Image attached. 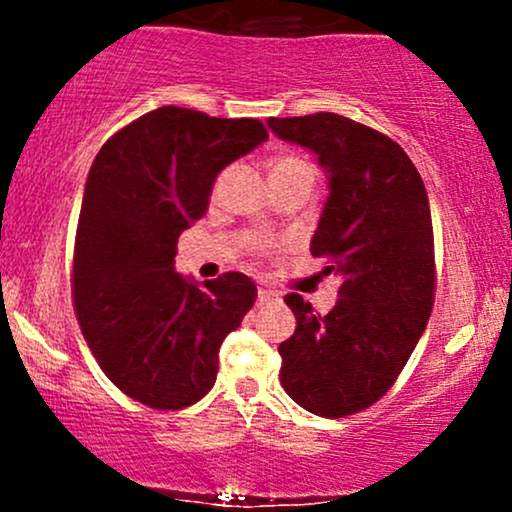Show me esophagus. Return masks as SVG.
<instances>
[{
    "instance_id": "34e87169",
    "label": "esophagus",
    "mask_w": 512,
    "mask_h": 512,
    "mask_svg": "<svg viewBox=\"0 0 512 512\" xmlns=\"http://www.w3.org/2000/svg\"><path fill=\"white\" fill-rule=\"evenodd\" d=\"M276 298H279V293L272 289H264V286L257 289V301L260 303H272V301H276Z\"/></svg>"
}]
</instances>
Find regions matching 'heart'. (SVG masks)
<instances>
[{"instance_id":"obj_1","label":"heart","mask_w":512,"mask_h":512,"mask_svg":"<svg viewBox=\"0 0 512 512\" xmlns=\"http://www.w3.org/2000/svg\"><path fill=\"white\" fill-rule=\"evenodd\" d=\"M272 173H308V175H313L315 170H313V166H310L308 161H305V158H298V156H284V158H279V161L274 163V166H272ZM252 248H257V250H267V248H269V240L255 238V240H252Z\"/></svg>"}]
</instances>
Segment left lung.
Instances as JSON below:
<instances>
[{
    "label": "left lung",
    "instance_id": "8db88e82",
    "mask_svg": "<svg viewBox=\"0 0 512 512\" xmlns=\"http://www.w3.org/2000/svg\"><path fill=\"white\" fill-rule=\"evenodd\" d=\"M267 127L325 170L310 252L339 276L325 317L286 296L296 332L279 344V380L303 409L342 419L390 390L426 330L436 281L426 187L402 146L344 115L269 117Z\"/></svg>",
    "mask_w": 512,
    "mask_h": 512
}]
</instances>
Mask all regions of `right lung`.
Segmentation results:
<instances>
[{
	"label": "right lung",
	"mask_w": 512,
	"mask_h": 512,
	"mask_svg": "<svg viewBox=\"0 0 512 512\" xmlns=\"http://www.w3.org/2000/svg\"><path fill=\"white\" fill-rule=\"evenodd\" d=\"M267 142L262 122L156 108L93 158L74 248V308L93 356L125 395L182 409L216 383L219 349L257 286L175 272L178 238L209 209L216 175Z\"/></svg>",
	"instance_id": "add662e5"
}]
</instances>
